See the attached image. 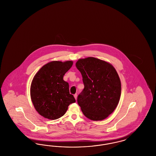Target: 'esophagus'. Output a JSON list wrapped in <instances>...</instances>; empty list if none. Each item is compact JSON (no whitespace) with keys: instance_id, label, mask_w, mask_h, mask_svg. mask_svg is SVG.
Returning a JSON list of instances; mask_svg holds the SVG:
<instances>
[{"instance_id":"obj_1","label":"esophagus","mask_w":156,"mask_h":156,"mask_svg":"<svg viewBox=\"0 0 156 156\" xmlns=\"http://www.w3.org/2000/svg\"><path fill=\"white\" fill-rule=\"evenodd\" d=\"M74 96L75 99L76 100V99H77V94H75Z\"/></svg>"}]
</instances>
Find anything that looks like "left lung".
I'll return each instance as SVG.
<instances>
[{
  "mask_svg": "<svg viewBox=\"0 0 156 156\" xmlns=\"http://www.w3.org/2000/svg\"><path fill=\"white\" fill-rule=\"evenodd\" d=\"M76 67L84 84L77 98L82 113L92 120L106 119L116 109L121 94L116 69L109 62L94 57L78 59Z\"/></svg>",
  "mask_w": 156,
  "mask_h": 156,
  "instance_id": "1",
  "label": "left lung"
}]
</instances>
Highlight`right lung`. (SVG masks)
Masks as SVG:
<instances>
[{"label": "right lung", "instance_id": "obj_1", "mask_svg": "<svg viewBox=\"0 0 156 156\" xmlns=\"http://www.w3.org/2000/svg\"><path fill=\"white\" fill-rule=\"evenodd\" d=\"M73 64L72 61H54L41 67L34 76L30 96L37 112L45 118L57 119L62 116L68 106L75 102L69 94V84L63 77Z\"/></svg>", "mask_w": 156, "mask_h": 156}]
</instances>
